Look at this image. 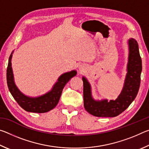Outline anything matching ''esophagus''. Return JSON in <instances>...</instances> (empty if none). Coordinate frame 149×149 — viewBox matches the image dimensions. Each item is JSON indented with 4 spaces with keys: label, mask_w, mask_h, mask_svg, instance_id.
Returning <instances> with one entry per match:
<instances>
[{
    "label": "esophagus",
    "mask_w": 149,
    "mask_h": 149,
    "mask_svg": "<svg viewBox=\"0 0 149 149\" xmlns=\"http://www.w3.org/2000/svg\"><path fill=\"white\" fill-rule=\"evenodd\" d=\"M79 71L81 72H84V68L82 66V65H80L79 66Z\"/></svg>",
    "instance_id": "1"
}]
</instances>
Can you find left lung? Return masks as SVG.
Masks as SVG:
<instances>
[{
	"mask_svg": "<svg viewBox=\"0 0 149 149\" xmlns=\"http://www.w3.org/2000/svg\"><path fill=\"white\" fill-rule=\"evenodd\" d=\"M129 55L123 89L116 100H101L93 99L91 87L86 77H82L84 81V107L89 114L97 117H115L123 112L131 104L137 96L141 83L142 61L136 40H128Z\"/></svg>",
	"mask_w": 149,
	"mask_h": 149,
	"instance_id": "8db88e82",
	"label": "left lung"
}]
</instances>
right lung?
Segmentation results:
<instances>
[{
	"label": "right lung",
	"mask_w": 149,
	"mask_h": 149,
	"mask_svg": "<svg viewBox=\"0 0 149 149\" xmlns=\"http://www.w3.org/2000/svg\"><path fill=\"white\" fill-rule=\"evenodd\" d=\"M14 50L8 60L6 71V79L10 92L18 103V104L27 112L34 113H45L53 109L59 102L62 90L65 84L77 74L75 70L64 73L58 77L52 89L45 94L39 97H29L20 91L14 82L13 71L12 68V58Z\"/></svg>",
	"instance_id": "right-lung-1"
}]
</instances>
